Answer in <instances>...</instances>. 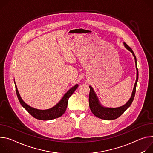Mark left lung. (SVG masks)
<instances>
[{
	"label": "left lung",
	"instance_id": "obj_1",
	"mask_svg": "<svg viewBox=\"0 0 153 153\" xmlns=\"http://www.w3.org/2000/svg\"><path fill=\"white\" fill-rule=\"evenodd\" d=\"M123 44L126 48L128 49L129 51H130L134 57L135 67H136V70H137L136 81H135V82L134 84V87L132 92L131 97L130 98V99L129 100L128 102L122 106L118 107V108H106L101 105L99 102L98 98L97 95L95 94L93 88L91 86H89L90 92H89V101L90 109L95 116H96L99 118H101V119L106 120L116 119V118H118L120 115H122V114H123V112L131 106V105L132 104L133 101V100L134 98L135 91H136L137 83L139 78V72H138V69L137 67V59L131 48L129 47L125 42H124Z\"/></svg>",
	"mask_w": 153,
	"mask_h": 153
}]
</instances>
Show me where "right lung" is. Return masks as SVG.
<instances>
[{"instance_id":"right-lung-1","label":"right lung","mask_w":153,"mask_h":153,"mask_svg":"<svg viewBox=\"0 0 153 153\" xmlns=\"http://www.w3.org/2000/svg\"><path fill=\"white\" fill-rule=\"evenodd\" d=\"M15 86H16V94H17V96H18V100L19 101L21 105L28 112V113L30 115H31L33 117H35V118L38 120H50L55 119V118H57L61 117L65 112L67 106L68 100H69V97L73 94V93L77 89V88L78 87V84H76L75 86H74L71 89L68 91L56 105H55L54 107L52 108L45 109V110L37 109L27 105L21 98L19 94V92L18 91V88L16 87V84H15Z\"/></svg>"}]
</instances>
